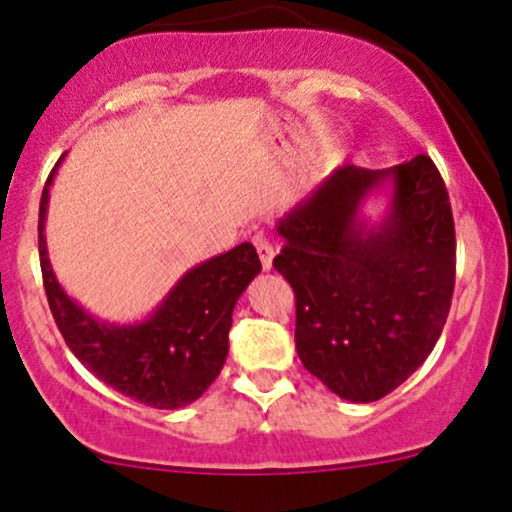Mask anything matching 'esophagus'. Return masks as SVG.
Wrapping results in <instances>:
<instances>
[{
	"label": "esophagus",
	"instance_id": "34e87169",
	"mask_svg": "<svg viewBox=\"0 0 512 512\" xmlns=\"http://www.w3.org/2000/svg\"><path fill=\"white\" fill-rule=\"evenodd\" d=\"M255 247L257 255H260V262L265 269H272V260H274V245L269 243L265 235H257L255 238Z\"/></svg>",
	"mask_w": 512,
	"mask_h": 512
}]
</instances>
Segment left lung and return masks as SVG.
Here are the masks:
<instances>
[{"mask_svg": "<svg viewBox=\"0 0 512 512\" xmlns=\"http://www.w3.org/2000/svg\"><path fill=\"white\" fill-rule=\"evenodd\" d=\"M386 186L390 209L367 222L363 199ZM277 230L284 247L274 269L294 289L303 367L355 403L401 386L428 359L452 306L457 240L435 162L340 167Z\"/></svg>", "mask_w": 512, "mask_h": 512, "instance_id": "left-lung-1", "label": "left lung"}]
</instances>
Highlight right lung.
Returning <instances> with one entry per match:
<instances>
[{
	"instance_id": "right-lung-1",
	"label": "right lung",
	"mask_w": 512,
	"mask_h": 512,
	"mask_svg": "<svg viewBox=\"0 0 512 512\" xmlns=\"http://www.w3.org/2000/svg\"><path fill=\"white\" fill-rule=\"evenodd\" d=\"M63 157L43 187L38 211L43 286L58 330L72 355L123 396L165 411L189 406L226 364L233 308L262 269L257 250L243 243L192 267L160 306L138 323L121 325L94 318L65 294L48 260L43 233L48 194Z\"/></svg>"
}]
</instances>
